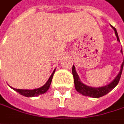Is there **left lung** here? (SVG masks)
<instances>
[{"instance_id":"1","label":"left lung","mask_w":124,"mask_h":124,"mask_svg":"<svg viewBox=\"0 0 124 124\" xmlns=\"http://www.w3.org/2000/svg\"><path fill=\"white\" fill-rule=\"evenodd\" d=\"M111 26L112 28L114 29V30L115 32V35H116V36L117 38V40L120 42L116 30L112 25H111ZM121 53H123L122 50H121ZM123 67H124V62L121 64V70H120L119 73L118 74V75L116 77V78L111 83H109L108 85H106V86H104L95 88V87H91V86H89L84 85L80 81L79 77L78 74H77L76 70H75V67L73 65V67H72V74H73L74 77V82L75 89L79 93L82 94V95L90 96V97H93V98H99V97H101L103 96L106 95L109 92H111L116 85H118V82L120 80V78H121V73H122Z\"/></svg>"}]
</instances>
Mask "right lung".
I'll return each mask as SVG.
<instances>
[{"label": "right lung", "instance_id": "right-lung-1", "mask_svg": "<svg viewBox=\"0 0 124 124\" xmlns=\"http://www.w3.org/2000/svg\"><path fill=\"white\" fill-rule=\"evenodd\" d=\"M54 72H55V70L53 71L52 74H51L50 77L49 78L47 82L45 83V85H43L42 86L39 87L38 89H32V90H30V89H17L13 88L11 86L10 87L13 90L16 91L17 93H19L20 94L27 96V97H33V96H39L40 94H45L50 88V86L51 82H52V77H53V75L54 74Z\"/></svg>", "mask_w": 124, "mask_h": 124}]
</instances>
